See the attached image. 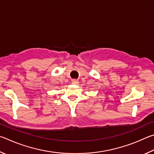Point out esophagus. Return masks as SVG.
I'll use <instances>...</instances> for the list:
<instances>
[{
	"label": "esophagus",
	"instance_id": "1",
	"mask_svg": "<svg viewBox=\"0 0 154 154\" xmlns=\"http://www.w3.org/2000/svg\"><path fill=\"white\" fill-rule=\"evenodd\" d=\"M72 84H74V85H77L78 83H79V80H76V79H72Z\"/></svg>",
	"mask_w": 154,
	"mask_h": 154
}]
</instances>
